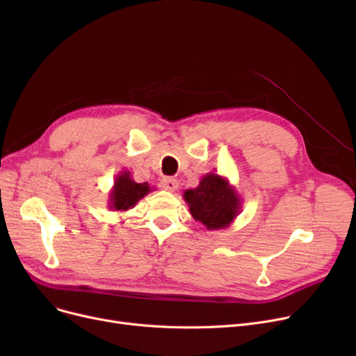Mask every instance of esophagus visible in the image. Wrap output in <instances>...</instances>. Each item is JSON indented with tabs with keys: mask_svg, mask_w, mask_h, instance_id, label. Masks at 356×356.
<instances>
[{
	"mask_svg": "<svg viewBox=\"0 0 356 356\" xmlns=\"http://www.w3.org/2000/svg\"><path fill=\"white\" fill-rule=\"evenodd\" d=\"M161 186H163L164 191L175 192V191H177V188H179V181H177L176 179H172V177H165V179H163Z\"/></svg>",
	"mask_w": 356,
	"mask_h": 356,
	"instance_id": "obj_1",
	"label": "esophagus"
}]
</instances>
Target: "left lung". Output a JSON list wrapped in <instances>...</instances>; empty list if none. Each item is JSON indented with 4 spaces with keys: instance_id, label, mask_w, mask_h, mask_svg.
Here are the masks:
<instances>
[{
    "instance_id": "8db88e82",
    "label": "left lung",
    "mask_w": 356,
    "mask_h": 356,
    "mask_svg": "<svg viewBox=\"0 0 356 356\" xmlns=\"http://www.w3.org/2000/svg\"><path fill=\"white\" fill-rule=\"evenodd\" d=\"M195 220L209 231L225 229L241 213L242 199L227 177L218 173L204 175L199 186L183 193Z\"/></svg>"
}]
</instances>
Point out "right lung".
<instances>
[{"label": "right lung", "mask_w": 356, "mask_h": 356, "mask_svg": "<svg viewBox=\"0 0 356 356\" xmlns=\"http://www.w3.org/2000/svg\"><path fill=\"white\" fill-rule=\"evenodd\" d=\"M152 191L153 188H149L148 183H137L133 180V176H131L129 172L124 170L114 180V186H112L108 196V207L111 211L117 212L133 209L138 200H141Z\"/></svg>", "instance_id": "right-lung-1"}]
</instances>
